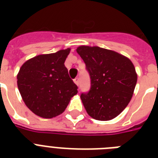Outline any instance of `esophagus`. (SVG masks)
<instances>
[{
    "instance_id": "34e87169",
    "label": "esophagus",
    "mask_w": 158,
    "mask_h": 158,
    "mask_svg": "<svg viewBox=\"0 0 158 158\" xmlns=\"http://www.w3.org/2000/svg\"><path fill=\"white\" fill-rule=\"evenodd\" d=\"M74 84H76L77 86H79V78H75V79H74Z\"/></svg>"
}]
</instances>
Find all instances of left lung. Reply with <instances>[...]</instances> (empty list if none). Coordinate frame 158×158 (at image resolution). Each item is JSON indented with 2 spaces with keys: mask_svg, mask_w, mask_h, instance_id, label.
<instances>
[{
  "mask_svg": "<svg viewBox=\"0 0 158 158\" xmlns=\"http://www.w3.org/2000/svg\"><path fill=\"white\" fill-rule=\"evenodd\" d=\"M76 51L91 79L89 93L80 96L85 110L95 120H112L132 98L137 83L132 61L120 53L99 47L80 46Z\"/></svg>",
  "mask_w": 158,
  "mask_h": 158,
  "instance_id": "8db88e82",
  "label": "left lung"
}]
</instances>
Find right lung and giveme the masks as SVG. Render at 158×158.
Instances as JSON below:
<instances>
[{
	"label": "right lung",
	"mask_w": 158,
	"mask_h": 158,
	"mask_svg": "<svg viewBox=\"0 0 158 158\" xmlns=\"http://www.w3.org/2000/svg\"><path fill=\"white\" fill-rule=\"evenodd\" d=\"M70 48L38 55L23 64L17 84L25 105L35 115L53 118L60 115L78 87L69 76L64 61Z\"/></svg>",
	"instance_id": "1"
}]
</instances>
